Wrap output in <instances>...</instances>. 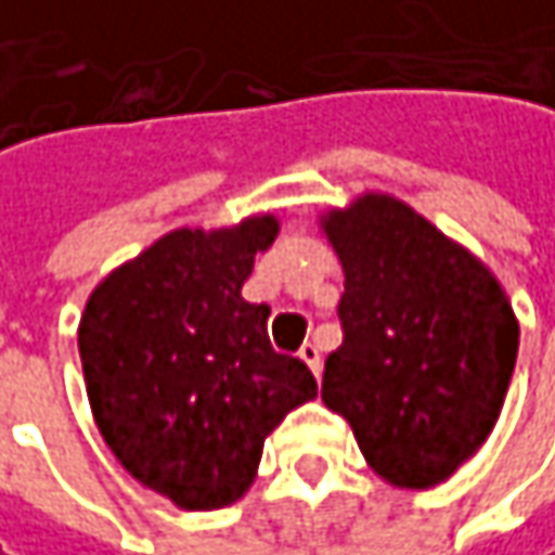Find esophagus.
Returning a JSON list of instances; mask_svg holds the SVG:
<instances>
[{
  "label": "esophagus",
  "instance_id": "34e87169",
  "mask_svg": "<svg viewBox=\"0 0 555 555\" xmlns=\"http://www.w3.org/2000/svg\"><path fill=\"white\" fill-rule=\"evenodd\" d=\"M298 356H301V362H305V365L314 372V378H318V375H321V349H318L314 343H305Z\"/></svg>",
  "mask_w": 555,
  "mask_h": 555
}]
</instances>
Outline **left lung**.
I'll use <instances>...</instances> for the list:
<instances>
[{
  "mask_svg": "<svg viewBox=\"0 0 555 555\" xmlns=\"http://www.w3.org/2000/svg\"><path fill=\"white\" fill-rule=\"evenodd\" d=\"M321 228L346 276L321 400L380 479L438 486L502 413L521 333L512 301L479 257L397 196L362 193Z\"/></svg>",
  "mask_w": 555,
  "mask_h": 555,
  "instance_id": "left-lung-1",
  "label": "left lung"
}]
</instances>
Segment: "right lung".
Returning <instances> with one entry per match:
<instances>
[{
	"label": "right lung",
	"instance_id": "add662e5",
	"mask_svg": "<svg viewBox=\"0 0 555 555\" xmlns=\"http://www.w3.org/2000/svg\"><path fill=\"white\" fill-rule=\"evenodd\" d=\"M276 234V216L168 231L101 279L81 311L94 423L129 477L177 508L237 502L267 435L318 397L308 365L270 346V308L241 298Z\"/></svg>",
	"mask_w": 555,
	"mask_h": 555
}]
</instances>
